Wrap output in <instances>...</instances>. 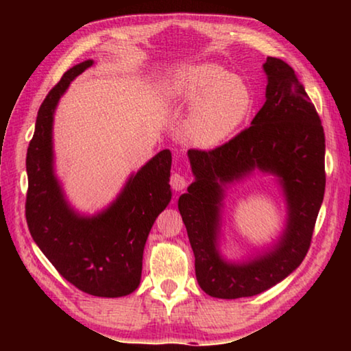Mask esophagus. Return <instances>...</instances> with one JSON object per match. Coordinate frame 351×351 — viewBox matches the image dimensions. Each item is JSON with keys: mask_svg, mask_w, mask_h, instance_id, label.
Returning <instances> with one entry per match:
<instances>
[{"mask_svg": "<svg viewBox=\"0 0 351 351\" xmlns=\"http://www.w3.org/2000/svg\"><path fill=\"white\" fill-rule=\"evenodd\" d=\"M170 186L173 190H176V192H181V190L186 189L187 182H186V178H184L181 173H171L170 176Z\"/></svg>", "mask_w": 351, "mask_h": 351, "instance_id": "obj_1", "label": "esophagus"}]
</instances>
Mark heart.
Here are the masks:
<instances>
[{
	"mask_svg": "<svg viewBox=\"0 0 351 351\" xmlns=\"http://www.w3.org/2000/svg\"><path fill=\"white\" fill-rule=\"evenodd\" d=\"M165 96L190 108L184 134L199 148H215L228 141L245 123L254 104L247 83L217 63L178 69L165 82Z\"/></svg>",
	"mask_w": 351,
	"mask_h": 351,
	"instance_id": "obj_1",
	"label": "heart"
}]
</instances>
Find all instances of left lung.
Returning <instances> with one entry per match:
<instances>
[{
    "mask_svg": "<svg viewBox=\"0 0 351 351\" xmlns=\"http://www.w3.org/2000/svg\"><path fill=\"white\" fill-rule=\"evenodd\" d=\"M266 102L251 127L215 150H189L195 181L178 199L195 254L201 289L218 299L263 293L299 268L310 249L325 192V134L320 117L297 79L280 58L263 64ZM255 169L272 174L282 189L287 223L265 252L229 261L219 251L225 189Z\"/></svg>",
    "mask_w": 351,
    "mask_h": 351,
    "instance_id": "1",
    "label": "left lung"
}]
</instances>
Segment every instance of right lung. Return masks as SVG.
I'll list each match as a JSON object with an SVG mask.
<instances>
[{"label": "right lung", "instance_id": "right-lung-1", "mask_svg": "<svg viewBox=\"0 0 351 351\" xmlns=\"http://www.w3.org/2000/svg\"><path fill=\"white\" fill-rule=\"evenodd\" d=\"M93 64L68 69L40 106L26 158V219L34 241L69 283L91 295L122 297L139 287L148 234L171 199V153L159 152L130 175L104 210L83 215L69 204L54 169V112L71 82Z\"/></svg>", "mask_w": 351, "mask_h": 351}]
</instances>
